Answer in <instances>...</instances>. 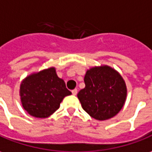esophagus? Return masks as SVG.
Listing matches in <instances>:
<instances>
[{"label": "esophagus", "mask_w": 152, "mask_h": 152, "mask_svg": "<svg viewBox=\"0 0 152 152\" xmlns=\"http://www.w3.org/2000/svg\"><path fill=\"white\" fill-rule=\"evenodd\" d=\"M72 94H73V95H76V94H78V90L76 89V88H75V89H73L72 90Z\"/></svg>", "instance_id": "34e87169"}]
</instances>
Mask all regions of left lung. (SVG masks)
I'll return each mask as SVG.
<instances>
[{"mask_svg": "<svg viewBox=\"0 0 152 152\" xmlns=\"http://www.w3.org/2000/svg\"><path fill=\"white\" fill-rule=\"evenodd\" d=\"M85 88L78 94L83 110L97 120H107L119 113L125 103V81L108 66L94 67L87 71Z\"/></svg>", "mask_w": 152, "mask_h": 152, "instance_id": "1", "label": "left lung"}]
</instances>
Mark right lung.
Returning <instances> with one entry per match:
<instances>
[{"mask_svg":"<svg viewBox=\"0 0 152 152\" xmlns=\"http://www.w3.org/2000/svg\"><path fill=\"white\" fill-rule=\"evenodd\" d=\"M20 94L22 106L35 118L50 117L59 107L64 97L70 95L64 81L56 74L54 68L33 74L23 80Z\"/></svg>","mask_w":152,"mask_h":152,"instance_id":"add662e5","label":"right lung"}]
</instances>
